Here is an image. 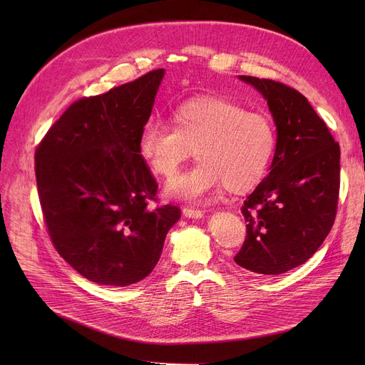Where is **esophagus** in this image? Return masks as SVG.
Returning <instances> with one entry per match:
<instances>
[{"instance_id":"34e87169","label":"esophagus","mask_w":365,"mask_h":365,"mask_svg":"<svg viewBox=\"0 0 365 365\" xmlns=\"http://www.w3.org/2000/svg\"><path fill=\"white\" fill-rule=\"evenodd\" d=\"M183 216H185V217H189V219H201V217L204 216V213L201 212V210L185 207V208H183Z\"/></svg>"}]
</instances>
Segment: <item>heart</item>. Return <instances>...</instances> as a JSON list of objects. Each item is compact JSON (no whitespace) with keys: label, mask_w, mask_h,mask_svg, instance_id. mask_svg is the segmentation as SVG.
Masks as SVG:
<instances>
[{"label":"heart","mask_w":365,"mask_h":365,"mask_svg":"<svg viewBox=\"0 0 365 365\" xmlns=\"http://www.w3.org/2000/svg\"><path fill=\"white\" fill-rule=\"evenodd\" d=\"M170 120L171 125L153 118L143 123L138 152L153 175L171 178L195 148V165L165 186L171 198L201 202L223 185L242 192L256 186L271 165L277 133L264 112L204 96L178 105Z\"/></svg>","instance_id":"heart-1"}]
</instances>
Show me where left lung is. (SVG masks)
I'll use <instances>...</instances> for the list:
<instances>
[{
    "mask_svg": "<svg viewBox=\"0 0 365 365\" xmlns=\"http://www.w3.org/2000/svg\"><path fill=\"white\" fill-rule=\"evenodd\" d=\"M269 106L277 125L271 171L241 208L247 237L237 264L279 275L311 259L334 223L340 148L308 99L272 80L240 75Z\"/></svg>",
    "mask_w": 365,
    "mask_h": 365,
    "instance_id": "obj_1",
    "label": "left lung"
}]
</instances>
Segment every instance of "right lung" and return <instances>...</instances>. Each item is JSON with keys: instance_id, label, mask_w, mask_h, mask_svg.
Here are the masks:
<instances>
[{"instance_id": "add662e5", "label": "right lung", "mask_w": 365, "mask_h": 365, "mask_svg": "<svg viewBox=\"0 0 365 365\" xmlns=\"http://www.w3.org/2000/svg\"><path fill=\"white\" fill-rule=\"evenodd\" d=\"M164 69L73 102L35 150V176L50 238L88 281L125 287L157 266L175 205L150 207L157 182L138 152Z\"/></svg>"}]
</instances>
